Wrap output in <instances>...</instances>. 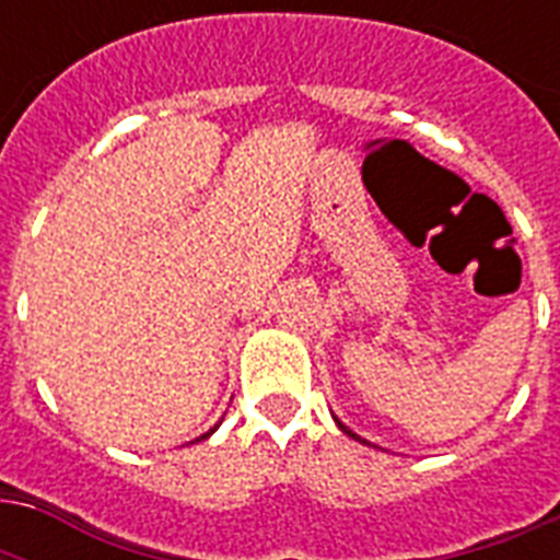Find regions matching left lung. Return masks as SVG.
<instances>
[{"instance_id":"8db88e82","label":"left lung","mask_w":560,"mask_h":560,"mask_svg":"<svg viewBox=\"0 0 560 560\" xmlns=\"http://www.w3.org/2000/svg\"><path fill=\"white\" fill-rule=\"evenodd\" d=\"M334 421H337V427H340L342 433H346V435H351V439H354V442H363V444H369V442H366V439H360V435H358V433H354V430H349V427L342 424V421H340V418H337V416H334Z\"/></svg>"}]
</instances>
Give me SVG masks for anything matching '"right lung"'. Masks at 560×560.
<instances>
[{"mask_svg": "<svg viewBox=\"0 0 560 560\" xmlns=\"http://www.w3.org/2000/svg\"><path fill=\"white\" fill-rule=\"evenodd\" d=\"M214 430H218V427H211L209 433H202V435H200V439H209V435H211V433H214ZM200 439H194V442H200Z\"/></svg>", "mask_w": 560, "mask_h": 560, "instance_id": "obj_1", "label": "right lung"}]
</instances>
